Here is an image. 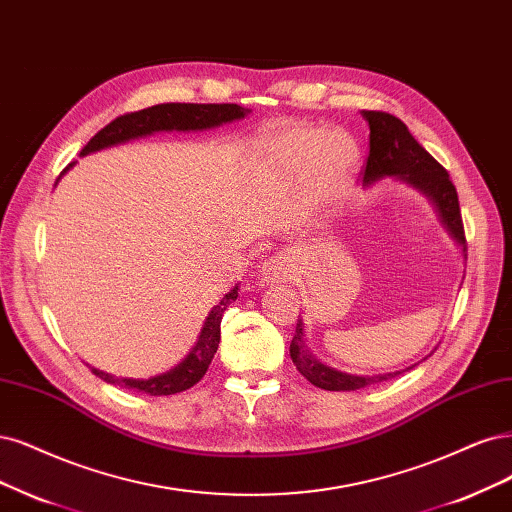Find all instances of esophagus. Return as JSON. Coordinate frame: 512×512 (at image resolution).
<instances>
[{
    "mask_svg": "<svg viewBox=\"0 0 512 512\" xmlns=\"http://www.w3.org/2000/svg\"><path fill=\"white\" fill-rule=\"evenodd\" d=\"M292 273H294V256H290V252H279L269 260H264L260 267L262 279L271 281V284H275V281L290 279Z\"/></svg>",
    "mask_w": 512,
    "mask_h": 512,
    "instance_id": "obj_1",
    "label": "esophagus"
}]
</instances>
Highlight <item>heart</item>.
I'll return each mask as SVG.
<instances>
[{"mask_svg":"<svg viewBox=\"0 0 512 512\" xmlns=\"http://www.w3.org/2000/svg\"><path fill=\"white\" fill-rule=\"evenodd\" d=\"M262 161L296 178H313L322 190L341 186L358 161L347 133H328L307 125H279L260 137Z\"/></svg>","mask_w":512,"mask_h":512,"instance_id":"obj_1","label":"heart"}]
</instances>
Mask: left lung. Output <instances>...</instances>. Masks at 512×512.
Masks as SVG:
<instances>
[{
    "mask_svg": "<svg viewBox=\"0 0 512 512\" xmlns=\"http://www.w3.org/2000/svg\"><path fill=\"white\" fill-rule=\"evenodd\" d=\"M364 118L368 120L370 127L366 167L360 171L364 182L373 184L375 180L383 178V175H396V178L424 190L436 203L451 235L460 241L466 250V233L460 201H457V190L449 178L447 169L440 165L424 146H419L407 125L394 114L366 110ZM290 356L298 373L307 381H311L315 387H322V390L330 392L360 390V387L375 385L404 373V370H398V373L387 375L356 377L324 366L322 362H317L305 347L303 322L296 324V334L290 343Z\"/></svg>",
    "mask_w": 512,
    "mask_h": 512,
    "instance_id": "left-lung-1",
    "label": "left lung"
}]
</instances>
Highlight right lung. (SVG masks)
Returning <instances> with one entry per match:
<instances>
[{"mask_svg":"<svg viewBox=\"0 0 512 512\" xmlns=\"http://www.w3.org/2000/svg\"><path fill=\"white\" fill-rule=\"evenodd\" d=\"M248 112L250 110L241 108V105H237V103H158V105H152V108L129 112V114H122V116L114 118L110 125H105L97 135L91 137V142L82 148L80 156L120 144V142H129V139H135V137L150 135L154 131L211 129V127L222 125V122L243 118ZM237 290H239V286H235L214 309H211V313L207 315V320L203 324V330L199 334L197 345L192 347L186 360L180 362L175 368H171L169 373L146 379V381L116 379V377H112L108 373H101V370H95V368H93V373L97 377H101L103 381L125 387V390H135V392L150 394V396H169V394L190 390L192 385H197L203 379L211 360H214V354L218 351V343H220L222 315H224L226 307L237 298V294H239Z\"/></svg>","mask_w":512,"mask_h":512,"instance_id":"add662e5","label":"right lung"}]
</instances>
